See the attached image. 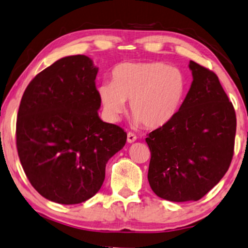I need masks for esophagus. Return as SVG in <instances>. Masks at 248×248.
Wrapping results in <instances>:
<instances>
[{
  "label": "esophagus",
  "mask_w": 248,
  "mask_h": 248,
  "mask_svg": "<svg viewBox=\"0 0 248 248\" xmlns=\"http://www.w3.org/2000/svg\"><path fill=\"white\" fill-rule=\"evenodd\" d=\"M137 140V136H136L135 134H132V132H129V134L127 135V141L129 142V144H131V142H134Z\"/></svg>",
  "instance_id": "1"
}]
</instances>
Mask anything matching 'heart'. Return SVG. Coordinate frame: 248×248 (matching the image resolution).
<instances>
[{
    "mask_svg": "<svg viewBox=\"0 0 248 248\" xmlns=\"http://www.w3.org/2000/svg\"><path fill=\"white\" fill-rule=\"evenodd\" d=\"M186 90V78L179 68L159 62H124L112 71V82L100 84L97 94L108 120H119L124 102H130L136 123L155 129L176 116Z\"/></svg>",
    "mask_w": 248,
    "mask_h": 248,
    "instance_id": "obj_1",
    "label": "heart"
}]
</instances>
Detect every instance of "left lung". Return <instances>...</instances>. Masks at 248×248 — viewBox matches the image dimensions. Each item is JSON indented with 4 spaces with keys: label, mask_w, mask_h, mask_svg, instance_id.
I'll return each instance as SVG.
<instances>
[{
    "label": "left lung",
    "mask_w": 248,
    "mask_h": 248,
    "mask_svg": "<svg viewBox=\"0 0 248 248\" xmlns=\"http://www.w3.org/2000/svg\"><path fill=\"white\" fill-rule=\"evenodd\" d=\"M193 81L176 116L146 138L148 182L157 197L198 201L229 169L236 113L218 76L190 61Z\"/></svg>",
    "instance_id": "8db88e82"
}]
</instances>
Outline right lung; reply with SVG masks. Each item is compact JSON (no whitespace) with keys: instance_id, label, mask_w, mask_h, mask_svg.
<instances>
[{"instance_id":"add662e5","label":"right lung","mask_w":248,"mask_h":248,"mask_svg":"<svg viewBox=\"0 0 248 248\" xmlns=\"http://www.w3.org/2000/svg\"><path fill=\"white\" fill-rule=\"evenodd\" d=\"M97 71L88 56L61 58L29 83L21 99V165L31 186L56 203L92 198L102 186L108 160L127 140L123 128L100 119Z\"/></svg>"}]
</instances>
